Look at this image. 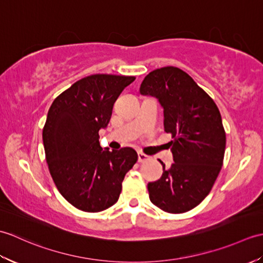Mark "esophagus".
I'll return each instance as SVG.
<instances>
[{
  "label": "esophagus",
  "instance_id": "34e87169",
  "mask_svg": "<svg viewBox=\"0 0 263 263\" xmlns=\"http://www.w3.org/2000/svg\"><path fill=\"white\" fill-rule=\"evenodd\" d=\"M138 160H139V163H146V161L150 160V157H149L148 155H146V154L139 153L138 154Z\"/></svg>",
  "mask_w": 263,
  "mask_h": 263
}]
</instances>
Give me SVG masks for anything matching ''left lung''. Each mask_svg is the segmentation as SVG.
Here are the masks:
<instances>
[{
  "label": "left lung",
  "instance_id": "8db88e82",
  "mask_svg": "<svg viewBox=\"0 0 263 263\" xmlns=\"http://www.w3.org/2000/svg\"><path fill=\"white\" fill-rule=\"evenodd\" d=\"M141 95L159 100L164 130L171 133L174 158L170 170L148 183L150 201L170 214L195 208L211 191L224 161L226 133L220 111L191 77L175 66L156 69L144 78Z\"/></svg>",
  "mask_w": 263,
  "mask_h": 263
}]
</instances>
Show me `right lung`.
I'll return each instance as SVG.
<instances>
[{
    "instance_id": "right-lung-1",
    "label": "right lung",
    "mask_w": 263,
    "mask_h": 263,
    "mask_svg": "<svg viewBox=\"0 0 263 263\" xmlns=\"http://www.w3.org/2000/svg\"><path fill=\"white\" fill-rule=\"evenodd\" d=\"M136 77L91 74L54 99L43 128L46 161L62 197L77 209L99 212L119 200L122 182L137 163L132 148L109 152L99 143L117 97Z\"/></svg>"
}]
</instances>
